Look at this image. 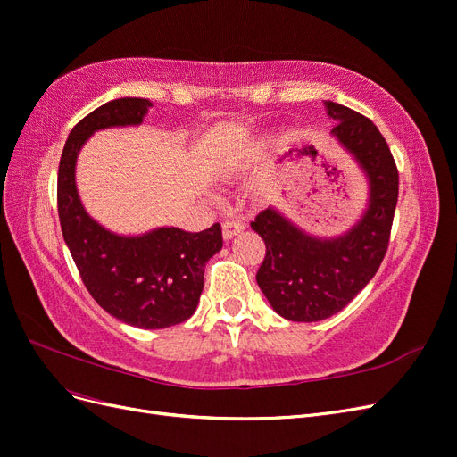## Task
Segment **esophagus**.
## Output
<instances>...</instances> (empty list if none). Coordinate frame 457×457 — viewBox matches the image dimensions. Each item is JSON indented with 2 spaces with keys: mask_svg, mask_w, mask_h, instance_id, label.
<instances>
[{
  "mask_svg": "<svg viewBox=\"0 0 457 457\" xmlns=\"http://www.w3.org/2000/svg\"><path fill=\"white\" fill-rule=\"evenodd\" d=\"M245 230V223L240 219H227L223 223V237L225 240H230L234 237H238L240 232Z\"/></svg>",
  "mask_w": 457,
  "mask_h": 457,
  "instance_id": "1",
  "label": "esophagus"
}]
</instances>
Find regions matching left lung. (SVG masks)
<instances>
[{
    "instance_id": "1",
    "label": "left lung",
    "mask_w": 457,
    "mask_h": 457,
    "mask_svg": "<svg viewBox=\"0 0 457 457\" xmlns=\"http://www.w3.org/2000/svg\"><path fill=\"white\" fill-rule=\"evenodd\" d=\"M326 110L337 121L331 135L370 179V205L358 225L331 240L309 237L272 207L252 220L267 245L257 284L272 309L292 322L324 320L362 292L389 247L398 200L396 163L373 121L331 101Z\"/></svg>"
}]
</instances>
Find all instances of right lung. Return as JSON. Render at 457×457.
Wrapping results in <instances>:
<instances>
[{"mask_svg": "<svg viewBox=\"0 0 457 457\" xmlns=\"http://www.w3.org/2000/svg\"><path fill=\"white\" fill-rule=\"evenodd\" d=\"M150 101H110L68 135L57 181V205L62 237L87 292L118 320L143 329H162L195 314L204 289V270L220 247V225L202 232L175 227L156 228L143 237H118L93 220L76 190V158L96 129L139 126Z\"/></svg>", "mask_w": 457, "mask_h": 457, "instance_id": "right-lung-1", "label": "right lung"}]
</instances>
